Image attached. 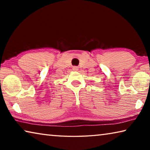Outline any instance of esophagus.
Wrapping results in <instances>:
<instances>
[{
	"label": "esophagus",
	"instance_id": "obj_1",
	"mask_svg": "<svg viewBox=\"0 0 150 150\" xmlns=\"http://www.w3.org/2000/svg\"><path fill=\"white\" fill-rule=\"evenodd\" d=\"M78 67H73V70L75 71H78Z\"/></svg>",
	"mask_w": 150,
	"mask_h": 150
}]
</instances>
